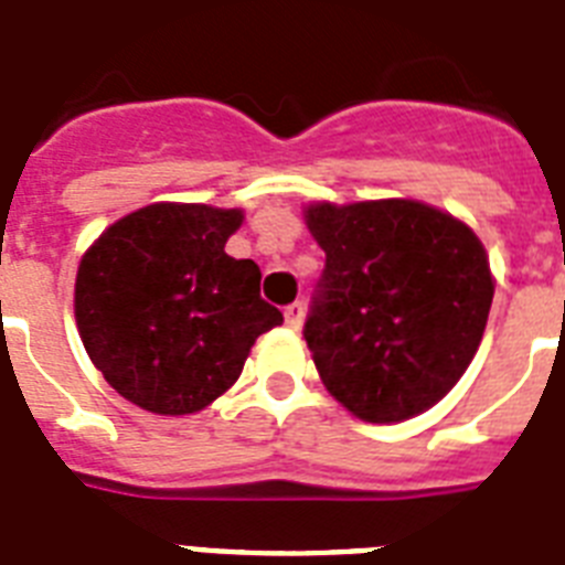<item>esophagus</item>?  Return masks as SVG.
Here are the masks:
<instances>
[{"instance_id": "esophagus-1", "label": "esophagus", "mask_w": 565, "mask_h": 565, "mask_svg": "<svg viewBox=\"0 0 565 565\" xmlns=\"http://www.w3.org/2000/svg\"><path fill=\"white\" fill-rule=\"evenodd\" d=\"M302 317H306V306H302L300 300L291 302V306H286V326H291V329H300Z\"/></svg>"}]
</instances>
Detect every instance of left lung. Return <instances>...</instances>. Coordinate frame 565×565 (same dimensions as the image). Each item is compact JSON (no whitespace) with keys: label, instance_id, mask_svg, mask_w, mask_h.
I'll return each mask as SVG.
<instances>
[{"label":"left lung","instance_id":"obj_1","mask_svg":"<svg viewBox=\"0 0 565 565\" xmlns=\"http://www.w3.org/2000/svg\"><path fill=\"white\" fill-rule=\"evenodd\" d=\"M326 250L302 338L326 390L372 424L413 418L482 343L493 274L465 222L416 199L302 210Z\"/></svg>","mask_w":565,"mask_h":565}]
</instances>
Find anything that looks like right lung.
<instances>
[{
	"label": "right lung",
	"mask_w": 565,
	"mask_h": 565,
	"mask_svg": "<svg viewBox=\"0 0 565 565\" xmlns=\"http://www.w3.org/2000/svg\"><path fill=\"white\" fill-rule=\"evenodd\" d=\"M239 207L156 202L118 218L83 254L74 320L115 393L158 416H190L227 393L256 338L282 323L259 297V265L233 259Z\"/></svg>",
	"instance_id": "1"
}]
</instances>
